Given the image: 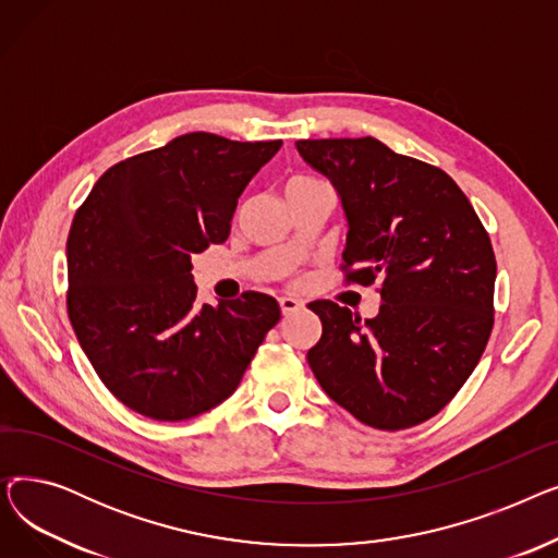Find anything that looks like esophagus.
Masks as SVG:
<instances>
[{
  "instance_id": "34e87169",
  "label": "esophagus",
  "mask_w": 558,
  "mask_h": 558,
  "mask_svg": "<svg viewBox=\"0 0 558 558\" xmlns=\"http://www.w3.org/2000/svg\"><path fill=\"white\" fill-rule=\"evenodd\" d=\"M280 310H282V316H289V314H294V312L303 310V303H301L299 299L284 296V299H280Z\"/></svg>"
}]
</instances>
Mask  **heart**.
<instances>
[{"instance_id": "heart-1", "label": "heart", "mask_w": 558, "mask_h": 558, "mask_svg": "<svg viewBox=\"0 0 558 558\" xmlns=\"http://www.w3.org/2000/svg\"><path fill=\"white\" fill-rule=\"evenodd\" d=\"M307 183H314V181L303 179V175H296V179H291V181L287 183V187H294V185H307Z\"/></svg>"}]
</instances>
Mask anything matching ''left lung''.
Instances as JSON below:
<instances>
[{"label":"left lung","mask_w":558,"mask_h":558,"mask_svg":"<svg viewBox=\"0 0 558 558\" xmlns=\"http://www.w3.org/2000/svg\"><path fill=\"white\" fill-rule=\"evenodd\" d=\"M301 158L332 183L348 223V280L379 278L383 305L362 320L314 301L324 335L307 362L364 425L404 429L454 398L493 328L495 253L471 201L446 171L375 137L301 140Z\"/></svg>","instance_id":"1"}]
</instances>
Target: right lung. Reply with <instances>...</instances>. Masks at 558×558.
I'll return each mask as SVG.
<instances>
[{
  "label": "right lung",
  "instance_id": "1",
  "mask_svg": "<svg viewBox=\"0 0 558 558\" xmlns=\"http://www.w3.org/2000/svg\"><path fill=\"white\" fill-rule=\"evenodd\" d=\"M282 146L213 133L112 165L68 234V314L106 389L154 421L221 404L280 320L267 294L196 305L192 253L230 234L238 201Z\"/></svg>",
  "mask_w": 558,
  "mask_h": 558
}]
</instances>
